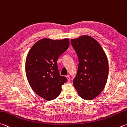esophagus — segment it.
I'll list each match as a JSON object with an SVG mask.
<instances>
[{
    "instance_id": "obj_1",
    "label": "esophagus",
    "mask_w": 127,
    "mask_h": 127,
    "mask_svg": "<svg viewBox=\"0 0 127 127\" xmlns=\"http://www.w3.org/2000/svg\"><path fill=\"white\" fill-rule=\"evenodd\" d=\"M66 78H67V80H68V81L69 82L70 80V77H69V75H66Z\"/></svg>"
}]
</instances>
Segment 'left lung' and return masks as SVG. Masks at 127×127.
I'll return each instance as SVG.
<instances>
[{"label":"left lung","instance_id":"obj_1","mask_svg":"<svg viewBox=\"0 0 127 127\" xmlns=\"http://www.w3.org/2000/svg\"><path fill=\"white\" fill-rule=\"evenodd\" d=\"M70 42L79 60L73 85L80 97L92 100L99 95L107 83L109 71L107 56L100 44L91 36L83 35Z\"/></svg>","mask_w":127,"mask_h":127}]
</instances>
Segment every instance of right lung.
Returning <instances> with one entry per match:
<instances>
[{"label":"right lung","instance_id":"1","mask_svg":"<svg viewBox=\"0 0 127 127\" xmlns=\"http://www.w3.org/2000/svg\"><path fill=\"white\" fill-rule=\"evenodd\" d=\"M69 45L68 38L54 40L44 38L33 45L25 61V73L32 89L47 100L59 96L67 78L60 75L57 65L59 57Z\"/></svg>","mask_w":127,"mask_h":127}]
</instances>
